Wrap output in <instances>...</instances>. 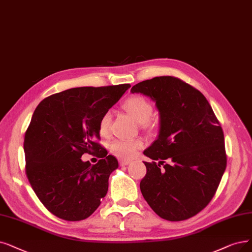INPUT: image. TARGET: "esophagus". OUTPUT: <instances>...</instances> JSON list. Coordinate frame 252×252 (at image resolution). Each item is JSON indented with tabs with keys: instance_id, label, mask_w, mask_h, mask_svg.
<instances>
[{
	"instance_id": "esophagus-1",
	"label": "esophagus",
	"mask_w": 252,
	"mask_h": 252,
	"mask_svg": "<svg viewBox=\"0 0 252 252\" xmlns=\"http://www.w3.org/2000/svg\"><path fill=\"white\" fill-rule=\"evenodd\" d=\"M119 163L121 166H124V165H128L130 163L129 160H119Z\"/></svg>"
}]
</instances>
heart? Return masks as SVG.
<instances>
[{
  "label": "heart",
  "mask_w": 252,
  "mask_h": 252,
  "mask_svg": "<svg viewBox=\"0 0 252 252\" xmlns=\"http://www.w3.org/2000/svg\"><path fill=\"white\" fill-rule=\"evenodd\" d=\"M122 108L147 131H152L156 127V121L152 118L154 113L153 104L146 97L139 95L129 97L123 102ZM110 125H112V115L107 112L101 116L98 122V131L100 135L107 137L110 133ZM142 147V140L117 139L110 143L109 151L116 157L127 160L132 158L136 150Z\"/></svg>",
  "instance_id": "obj_1"
}]
</instances>
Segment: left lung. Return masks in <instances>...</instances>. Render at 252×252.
I'll return each instance as SVG.
<instances>
[{"instance_id":"obj_1","label":"left lung","mask_w":252,"mask_h":252,"mask_svg":"<svg viewBox=\"0 0 252 252\" xmlns=\"http://www.w3.org/2000/svg\"><path fill=\"white\" fill-rule=\"evenodd\" d=\"M131 92L150 97L160 115L158 138L144 151L153 161L144 162L143 196L165 220L196 215L215 195L226 167L223 130L212 107L198 90L174 76L144 80Z\"/></svg>"}]
</instances>
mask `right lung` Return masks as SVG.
<instances>
[{
  "mask_svg": "<svg viewBox=\"0 0 252 252\" xmlns=\"http://www.w3.org/2000/svg\"><path fill=\"white\" fill-rule=\"evenodd\" d=\"M130 88L129 84L80 87L43 99L24 142L26 174L36 195L55 216L78 221L92 215L108 189L118 160L98 143V122ZM100 159L94 166L85 153Z\"/></svg>",
  "mask_w": 252,
  "mask_h": 252,
  "instance_id": "1",
  "label": "right lung"
}]
</instances>
